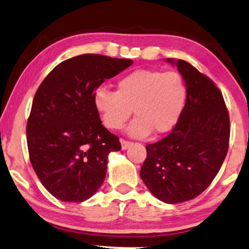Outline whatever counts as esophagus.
<instances>
[{"mask_svg": "<svg viewBox=\"0 0 249 249\" xmlns=\"http://www.w3.org/2000/svg\"><path fill=\"white\" fill-rule=\"evenodd\" d=\"M120 142H121L122 149H127V148H129V146H130L131 143H132L131 142H128V140H124V139H121Z\"/></svg>", "mask_w": 249, "mask_h": 249, "instance_id": "34e87169", "label": "esophagus"}]
</instances>
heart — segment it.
I'll return each instance as SVG.
<instances>
[{"label": "heart", "mask_w": 249, "mask_h": 249, "mask_svg": "<svg viewBox=\"0 0 249 249\" xmlns=\"http://www.w3.org/2000/svg\"><path fill=\"white\" fill-rule=\"evenodd\" d=\"M187 99V86L178 71L137 70L117 83V91L100 88L94 93V104L103 124L119 130L130 118L129 135L143 138L151 131L171 130L181 118Z\"/></svg>", "instance_id": "1"}]
</instances>
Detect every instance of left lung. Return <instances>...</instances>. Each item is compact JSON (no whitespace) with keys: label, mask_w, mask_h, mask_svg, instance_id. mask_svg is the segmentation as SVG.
Listing matches in <instances>:
<instances>
[{"label":"left lung","mask_w":249,"mask_h":249,"mask_svg":"<svg viewBox=\"0 0 249 249\" xmlns=\"http://www.w3.org/2000/svg\"><path fill=\"white\" fill-rule=\"evenodd\" d=\"M176 64L187 86L186 104L168 136L146 146L140 178L158 200L176 204L200 196L211 184L229 147L230 122L213 82L185 60Z\"/></svg>","instance_id":"obj_1"}]
</instances>
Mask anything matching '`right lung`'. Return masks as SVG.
<instances>
[{
    "label": "right lung",
    "mask_w": 249,
    "mask_h": 249,
    "mask_svg": "<svg viewBox=\"0 0 249 249\" xmlns=\"http://www.w3.org/2000/svg\"><path fill=\"white\" fill-rule=\"evenodd\" d=\"M131 64L94 53L73 57L57 65L36 92L27 122L29 157L57 199L83 202L104 182L107 156L121 143L103 127L94 93Z\"/></svg>",
    "instance_id": "add662e5"
}]
</instances>
